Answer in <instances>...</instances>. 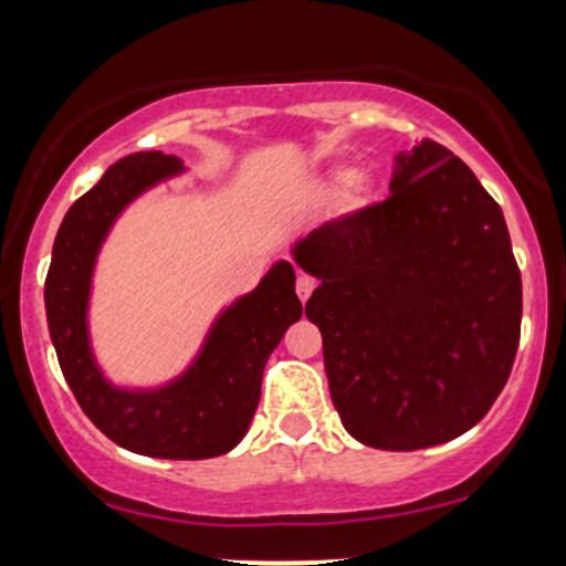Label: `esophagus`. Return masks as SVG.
Instances as JSON below:
<instances>
[{"mask_svg": "<svg viewBox=\"0 0 566 566\" xmlns=\"http://www.w3.org/2000/svg\"><path fill=\"white\" fill-rule=\"evenodd\" d=\"M314 287H316V282H314V279H311L308 274H297L295 292H297V297H301L303 303L308 301V297H311V292H314Z\"/></svg>", "mask_w": 566, "mask_h": 566, "instance_id": "esophagus-1", "label": "esophagus"}]
</instances>
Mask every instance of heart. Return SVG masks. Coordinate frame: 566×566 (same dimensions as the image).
Masks as SVG:
<instances>
[{
  "instance_id": "b5f03b06",
  "label": "heart",
  "mask_w": 566,
  "mask_h": 566,
  "mask_svg": "<svg viewBox=\"0 0 566 566\" xmlns=\"http://www.w3.org/2000/svg\"><path fill=\"white\" fill-rule=\"evenodd\" d=\"M327 178L340 186V205L346 212L365 210L378 193V178L369 170H348V167L335 165L327 170Z\"/></svg>"
}]
</instances>
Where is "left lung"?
<instances>
[{
    "instance_id": "8db88e82",
    "label": "left lung",
    "mask_w": 566,
    "mask_h": 566,
    "mask_svg": "<svg viewBox=\"0 0 566 566\" xmlns=\"http://www.w3.org/2000/svg\"><path fill=\"white\" fill-rule=\"evenodd\" d=\"M391 197L297 239L319 287L329 396L346 431L412 452L465 433L509 380L522 274L497 201L450 148L396 154Z\"/></svg>"
}]
</instances>
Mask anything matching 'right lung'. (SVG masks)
Here are the masks:
<instances>
[{
  "instance_id": "right-lung-1",
  "label": "right lung",
  "mask_w": 566,
  "mask_h": 566,
  "mask_svg": "<svg viewBox=\"0 0 566 566\" xmlns=\"http://www.w3.org/2000/svg\"><path fill=\"white\" fill-rule=\"evenodd\" d=\"M184 172V159L161 151H135L108 167L57 229L44 308L63 378L108 439L148 458L205 460L231 452L244 439L261 401L265 361L290 324L301 319L303 305L295 269L276 261L255 290L212 319L180 375L157 386H122L103 373L90 340L101 247L135 199Z\"/></svg>"
}]
</instances>
